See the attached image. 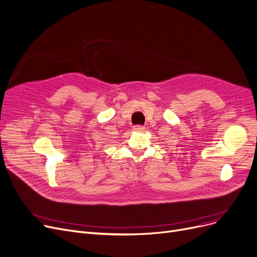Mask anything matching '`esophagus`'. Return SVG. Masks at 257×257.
Listing matches in <instances>:
<instances>
[{"instance_id":"1","label":"esophagus","mask_w":257,"mask_h":257,"mask_svg":"<svg viewBox=\"0 0 257 257\" xmlns=\"http://www.w3.org/2000/svg\"><path fill=\"white\" fill-rule=\"evenodd\" d=\"M133 130L135 131V132H143L145 130V127L142 126V125H135V126L133 127Z\"/></svg>"}]
</instances>
